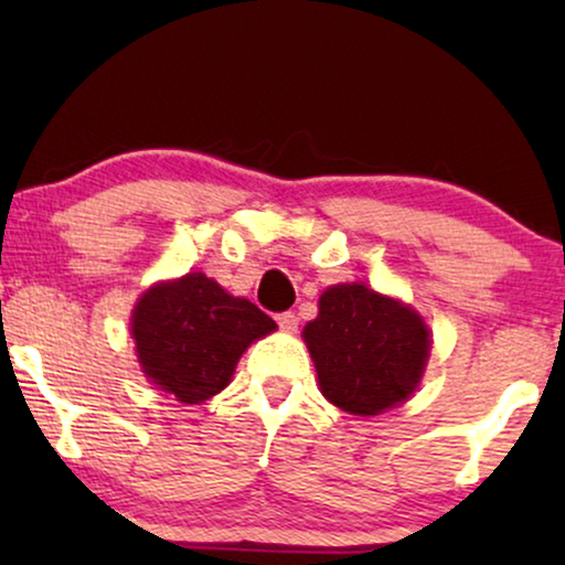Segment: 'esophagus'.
<instances>
[{
	"label": "esophagus",
	"mask_w": 565,
	"mask_h": 565,
	"mask_svg": "<svg viewBox=\"0 0 565 565\" xmlns=\"http://www.w3.org/2000/svg\"><path fill=\"white\" fill-rule=\"evenodd\" d=\"M277 323H280L282 331H296L298 329V313L296 311H282L275 316Z\"/></svg>",
	"instance_id": "34e87169"
}]
</instances>
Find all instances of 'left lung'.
I'll return each instance as SVG.
<instances>
[{"label":"left lung","mask_w":565,"mask_h":565,"mask_svg":"<svg viewBox=\"0 0 565 565\" xmlns=\"http://www.w3.org/2000/svg\"><path fill=\"white\" fill-rule=\"evenodd\" d=\"M303 339L323 396L360 416L412 396L431 344L419 313L358 282L323 292Z\"/></svg>","instance_id":"8db88e82"}]
</instances>
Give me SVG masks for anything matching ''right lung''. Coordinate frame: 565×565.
I'll list each match as a JSON object with an SVG mask.
<instances>
[{
	"label": "right lung",
	"instance_id": "right-lung-1",
	"mask_svg": "<svg viewBox=\"0 0 565 565\" xmlns=\"http://www.w3.org/2000/svg\"><path fill=\"white\" fill-rule=\"evenodd\" d=\"M275 331V321L244 298L228 296L203 273L151 288L134 311L143 373L182 404L223 391L242 352Z\"/></svg>",
	"mask_w": 565,
	"mask_h": 565
}]
</instances>
